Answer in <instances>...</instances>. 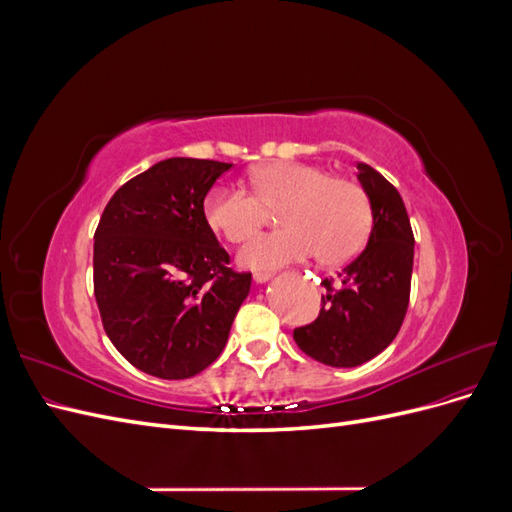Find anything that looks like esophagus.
<instances>
[{"mask_svg":"<svg viewBox=\"0 0 512 512\" xmlns=\"http://www.w3.org/2000/svg\"><path fill=\"white\" fill-rule=\"evenodd\" d=\"M271 277H273L271 271H256V273H254V282H256V284H265V282L271 280Z\"/></svg>","mask_w":512,"mask_h":512,"instance_id":"esophagus-1","label":"esophagus"}]
</instances>
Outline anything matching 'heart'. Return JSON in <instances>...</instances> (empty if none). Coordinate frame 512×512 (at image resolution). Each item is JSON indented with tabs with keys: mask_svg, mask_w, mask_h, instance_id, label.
<instances>
[{
	"mask_svg": "<svg viewBox=\"0 0 512 512\" xmlns=\"http://www.w3.org/2000/svg\"><path fill=\"white\" fill-rule=\"evenodd\" d=\"M252 192L232 183L213 185L205 198V220L228 243L252 239L280 210L284 228L247 243L239 262L250 269H277L320 254L324 265H344L365 247L374 211L359 183L331 177L312 164L280 160L256 168Z\"/></svg>",
	"mask_w": 512,
	"mask_h": 512,
	"instance_id": "1",
	"label": "heart"
}]
</instances>
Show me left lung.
<instances>
[{
	"label": "left lung",
	"mask_w": 512,
	"mask_h": 512,
	"mask_svg": "<svg viewBox=\"0 0 512 512\" xmlns=\"http://www.w3.org/2000/svg\"><path fill=\"white\" fill-rule=\"evenodd\" d=\"M374 211L365 250L337 277L322 280L320 314L292 333L297 346L331 367H356L389 346L408 312L414 235L404 200L378 170L359 162Z\"/></svg>",
	"instance_id": "obj_1"
}]
</instances>
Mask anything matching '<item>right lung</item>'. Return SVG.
Segmentation results:
<instances>
[{"label": "right lung", "instance_id": "1", "mask_svg": "<svg viewBox=\"0 0 512 512\" xmlns=\"http://www.w3.org/2000/svg\"><path fill=\"white\" fill-rule=\"evenodd\" d=\"M232 164L170 158L108 200L94 235L102 327L145 374L185 380L222 354L252 273H239L205 220V196Z\"/></svg>", "mask_w": 512, "mask_h": 512}]
</instances>
